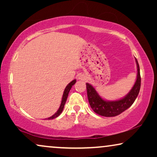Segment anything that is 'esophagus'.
Returning <instances> with one entry per match:
<instances>
[{"mask_svg": "<svg viewBox=\"0 0 157 157\" xmlns=\"http://www.w3.org/2000/svg\"><path fill=\"white\" fill-rule=\"evenodd\" d=\"M78 79H81V80H85L86 77H85L84 75L80 74V75H79V76H78Z\"/></svg>", "mask_w": 157, "mask_h": 157, "instance_id": "34e87169", "label": "esophagus"}]
</instances>
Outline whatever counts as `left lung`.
<instances>
[{"label":"left lung","mask_w":157,"mask_h":157,"mask_svg":"<svg viewBox=\"0 0 157 157\" xmlns=\"http://www.w3.org/2000/svg\"><path fill=\"white\" fill-rule=\"evenodd\" d=\"M136 59L137 66V77L134 86L121 99L117 101H106L101 97L95 89L89 83H86L88 99L90 106L94 112L106 117H112L119 115L129 108L136 100L141 87V76L139 66Z\"/></svg>","instance_id":"obj_1"}]
</instances>
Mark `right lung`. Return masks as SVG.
Masks as SVG:
<instances>
[{"label": "right lung", "instance_id": "obj_1", "mask_svg": "<svg viewBox=\"0 0 157 157\" xmlns=\"http://www.w3.org/2000/svg\"><path fill=\"white\" fill-rule=\"evenodd\" d=\"M76 79H74V80H73L71 82L69 83L67 86H66V87L65 88V90H64V91H63V97H62V100H61V105H60L59 110H58L57 112L54 113V114H53L52 117L48 118V119H55V118L58 117L60 114H61L62 111H63V108H64V105H65V104H66V99H67L68 93H69V91H70L71 89L72 86L74 85V83H76Z\"/></svg>", "mask_w": 157, "mask_h": 157}]
</instances>
